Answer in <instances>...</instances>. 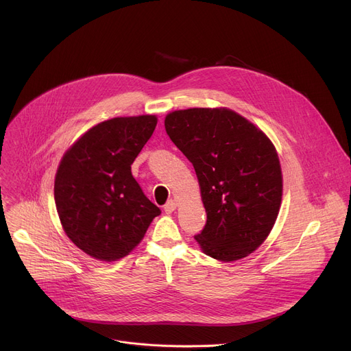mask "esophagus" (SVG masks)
I'll use <instances>...</instances> for the list:
<instances>
[{
  "instance_id": "34e87169",
  "label": "esophagus",
  "mask_w": 351,
  "mask_h": 351,
  "mask_svg": "<svg viewBox=\"0 0 351 351\" xmlns=\"http://www.w3.org/2000/svg\"><path fill=\"white\" fill-rule=\"evenodd\" d=\"M176 206H178V202L175 199H171V200L166 202V205L163 206V210L166 213H172L176 209Z\"/></svg>"
}]
</instances>
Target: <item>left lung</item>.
I'll use <instances>...</instances> for the list:
<instances>
[{
    "mask_svg": "<svg viewBox=\"0 0 351 351\" xmlns=\"http://www.w3.org/2000/svg\"><path fill=\"white\" fill-rule=\"evenodd\" d=\"M172 142L193 165L206 225L196 242L220 262L259 247L278 219L283 178L271 141L228 108H189L165 118Z\"/></svg>",
    "mask_w": 351,
    "mask_h": 351,
    "instance_id": "1",
    "label": "left lung"
}]
</instances>
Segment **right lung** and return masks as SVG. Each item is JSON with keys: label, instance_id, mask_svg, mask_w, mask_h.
Instances as JSON below:
<instances>
[{"label": "right lung", "instance_id": "1", "mask_svg": "<svg viewBox=\"0 0 351 351\" xmlns=\"http://www.w3.org/2000/svg\"><path fill=\"white\" fill-rule=\"evenodd\" d=\"M156 123L155 115L104 121L86 131L60 162L53 197L61 225L73 245L94 259H122L160 215L131 172Z\"/></svg>", "mask_w": 351, "mask_h": 351}]
</instances>
